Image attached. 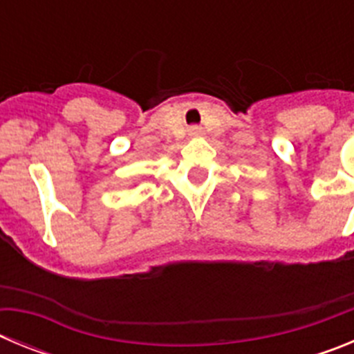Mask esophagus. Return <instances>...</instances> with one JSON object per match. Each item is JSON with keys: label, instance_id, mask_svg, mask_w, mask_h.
<instances>
[{"label": "esophagus", "instance_id": "obj_1", "mask_svg": "<svg viewBox=\"0 0 354 354\" xmlns=\"http://www.w3.org/2000/svg\"><path fill=\"white\" fill-rule=\"evenodd\" d=\"M200 134H202V127L198 126L189 127V136H200Z\"/></svg>", "mask_w": 354, "mask_h": 354}]
</instances>
